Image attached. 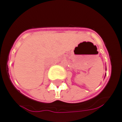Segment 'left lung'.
Returning <instances> with one entry per match:
<instances>
[{
    "instance_id": "1",
    "label": "left lung",
    "mask_w": 122,
    "mask_h": 122,
    "mask_svg": "<svg viewBox=\"0 0 122 122\" xmlns=\"http://www.w3.org/2000/svg\"><path fill=\"white\" fill-rule=\"evenodd\" d=\"M106 70H107V69H106Z\"/></svg>"
}]
</instances>
